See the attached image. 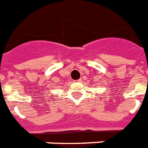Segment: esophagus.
Instances as JSON below:
<instances>
[{"label": "esophagus", "instance_id": "1", "mask_svg": "<svg viewBox=\"0 0 148 148\" xmlns=\"http://www.w3.org/2000/svg\"><path fill=\"white\" fill-rule=\"evenodd\" d=\"M81 80H77V81H77V82H81Z\"/></svg>", "mask_w": 148, "mask_h": 148}]
</instances>
